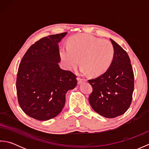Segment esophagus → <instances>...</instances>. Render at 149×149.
Instances as JSON below:
<instances>
[{
	"label": "esophagus",
	"mask_w": 149,
	"mask_h": 149,
	"mask_svg": "<svg viewBox=\"0 0 149 149\" xmlns=\"http://www.w3.org/2000/svg\"><path fill=\"white\" fill-rule=\"evenodd\" d=\"M84 82H86V79H81V78H77V83L79 85L84 83Z\"/></svg>",
	"instance_id": "1"
}]
</instances>
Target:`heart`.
<instances>
[{
	"label": "heart",
	"instance_id": "b5f03b06",
	"mask_svg": "<svg viewBox=\"0 0 149 149\" xmlns=\"http://www.w3.org/2000/svg\"><path fill=\"white\" fill-rule=\"evenodd\" d=\"M60 56L64 65L72 70L82 65V74L90 73L97 76L109 68L115 56L112 43L88 34L75 36L70 40L69 46H63Z\"/></svg>",
	"mask_w": 149,
	"mask_h": 149
}]
</instances>
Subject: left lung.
I'll return each instance as SVG.
<instances>
[{
    "mask_svg": "<svg viewBox=\"0 0 149 149\" xmlns=\"http://www.w3.org/2000/svg\"><path fill=\"white\" fill-rule=\"evenodd\" d=\"M115 49L113 61L107 71L88 81L93 88L89 102L95 111L106 118L123 115L130 106L134 91V73L124 50L110 39Z\"/></svg>",
    "mask_w": 149,
    "mask_h": 149,
    "instance_id": "left-lung-1",
    "label": "left lung"
}]
</instances>
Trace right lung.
<instances>
[{
    "mask_svg": "<svg viewBox=\"0 0 149 149\" xmlns=\"http://www.w3.org/2000/svg\"><path fill=\"white\" fill-rule=\"evenodd\" d=\"M67 33L40 39L27 50L19 65L17 92L24 112L38 120L54 118L61 112L67 91L76 86V75L59 67V43Z\"/></svg>",
    "mask_w": 149,
    "mask_h": 149,
    "instance_id": "1",
    "label": "right lung"
}]
</instances>
